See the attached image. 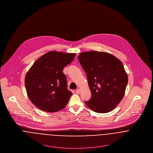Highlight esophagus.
Instances as JSON below:
<instances>
[{"mask_svg": "<svg viewBox=\"0 0 153 153\" xmlns=\"http://www.w3.org/2000/svg\"><path fill=\"white\" fill-rule=\"evenodd\" d=\"M76 93L77 94H79L80 93V89H77L76 91Z\"/></svg>", "mask_w": 153, "mask_h": 153, "instance_id": "1", "label": "esophagus"}]
</instances>
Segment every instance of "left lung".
Segmentation results:
<instances>
[{"mask_svg":"<svg viewBox=\"0 0 153 153\" xmlns=\"http://www.w3.org/2000/svg\"><path fill=\"white\" fill-rule=\"evenodd\" d=\"M86 73L92 97L85 103L98 113L114 110L123 98L128 76L123 63L105 52L87 51L78 56Z\"/></svg>","mask_w":153,"mask_h":153,"instance_id":"obj_1","label":"left lung"}]
</instances>
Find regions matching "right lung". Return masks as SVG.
Listing matches in <instances>:
<instances>
[{"label":"right lung","instance_id":"1","mask_svg":"<svg viewBox=\"0 0 153 153\" xmlns=\"http://www.w3.org/2000/svg\"><path fill=\"white\" fill-rule=\"evenodd\" d=\"M75 53L50 51L40 57L27 72L25 86L32 103L47 112L65 108L72 92L68 90L63 68L73 61Z\"/></svg>","mask_w":153,"mask_h":153}]
</instances>
